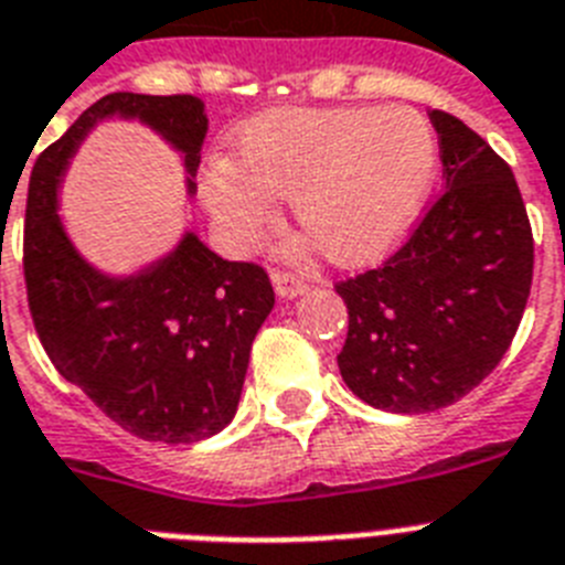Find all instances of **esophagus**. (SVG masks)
Instances as JSON below:
<instances>
[{"instance_id": "esophagus-1", "label": "esophagus", "mask_w": 565, "mask_h": 565, "mask_svg": "<svg viewBox=\"0 0 565 565\" xmlns=\"http://www.w3.org/2000/svg\"><path fill=\"white\" fill-rule=\"evenodd\" d=\"M274 288H277L279 297H300V294L309 291V279L300 277V274H288V271H277L274 274Z\"/></svg>"}]
</instances>
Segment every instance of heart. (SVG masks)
I'll list each match as a JSON object with an SVG mask.
<instances>
[{
  "label": "heart",
  "mask_w": 565,
  "mask_h": 565,
  "mask_svg": "<svg viewBox=\"0 0 565 565\" xmlns=\"http://www.w3.org/2000/svg\"><path fill=\"white\" fill-rule=\"evenodd\" d=\"M236 158L204 167L202 195L233 242L271 225V195L332 263H363L416 222L430 193L439 147L409 109H279L250 120Z\"/></svg>",
  "instance_id": "1"
}]
</instances>
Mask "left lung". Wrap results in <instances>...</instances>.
Returning a JSON list of instances; mask_svg holds the SVG:
<instances>
[{"label": "left lung", "instance_id": "obj_1", "mask_svg": "<svg viewBox=\"0 0 565 565\" xmlns=\"http://www.w3.org/2000/svg\"><path fill=\"white\" fill-rule=\"evenodd\" d=\"M430 120L445 190L384 263L334 282L349 311L340 375L372 407L409 416L450 407L491 375L534 274L511 167L450 111Z\"/></svg>", "mask_w": 565, "mask_h": 565}]
</instances>
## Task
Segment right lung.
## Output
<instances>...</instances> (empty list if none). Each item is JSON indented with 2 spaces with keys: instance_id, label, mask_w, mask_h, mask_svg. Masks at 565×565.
Instances as JSON below:
<instances>
[{
  "instance_id": "1",
  "label": "right lung",
  "mask_w": 565,
  "mask_h": 565,
  "mask_svg": "<svg viewBox=\"0 0 565 565\" xmlns=\"http://www.w3.org/2000/svg\"><path fill=\"white\" fill-rule=\"evenodd\" d=\"M106 115L156 126L195 175L207 132L195 97L115 92L88 106L42 149L28 181V309L60 375L126 433L161 445L202 441L236 416L250 343L274 309L271 279L263 265L222 259L193 233L141 277L109 279L88 268L54 210L74 147Z\"/></svg>"
}]
</instances>
